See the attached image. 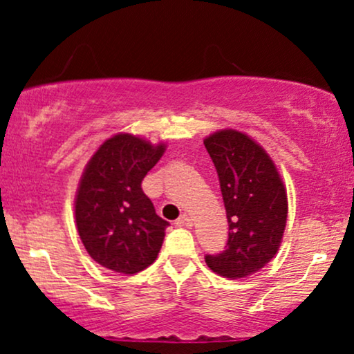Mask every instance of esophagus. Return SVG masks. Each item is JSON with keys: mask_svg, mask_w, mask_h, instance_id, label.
Returning a JSON list of instances; mask_svg holds the SVG:
<instances>
[{"mask_svg": "<svg viewBox=\"0 0 354 354\" xmlns=\"http://www.w3.org/2000/svg\"><path fill=\"white\" fill-rule=\"evenodd\" d=\"M176 225L183 226V228H189V226H193V219H191L188 214H181V216L178 218Z\"/></svg>", "mask_w": 354, "mask_h": 354, "instance_id": "obj_1", "label": "esophagus"}]
</instances>
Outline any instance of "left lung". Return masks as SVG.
<instances>
[{
	"label": "left lung",
	"mask_w": 354,
	"mask_h": 354,
	"mask_svg": "<svg viewBox=\"0 0 354 354\" xmlns=\"http://www.w3.org/2000/svg\"><path fill=\"white\" fill-rule=\"evenodd\" d=\"M218 171L228 218L225 251L206 254L209 270L225 278H245L266 266L281 245L288 198L278 168L245 133L221 129L205 138Z\"/></svg>",
	"instance_id": "obj_1"
}]
</instances>
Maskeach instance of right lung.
Listing matches in <instances>:
<instances>
[{"instance_id":"right-lung-1","label":"right lung","mask_w":354,"mask_h":354,"mask_svg":"<svg viewBox=\"0 0 354 354\" xmlns=\"http://www.w3.org/2000/svg\"><path fill=\"white\" fill-rule=\"evenodd\" d=\"M166 145L118 133L96 149L81 174L75 198L78 234L101 266L123 274L153 265L169 223L154 211L141 181Z\"/></svg>"}]
</instances>
